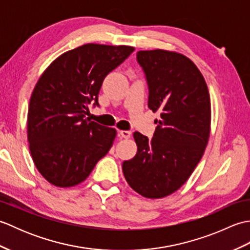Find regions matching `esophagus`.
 <instances>
[{
	"mask_svg": "<svg viewBox=\"0 0 250 250\" xmlns=\"http://www.w3.org/2000/svg\"><path fill=\"white\" fill-rule=\"evenodd\" d=\"M119 134L121 135V137H124V139H129V137L131 136V131L121 130V131H119Z\"/></svg>",
	"mask_w": 250,
	"mask_h": 250,
	"instance_id": "obj_1",
	"label": "esophagus"
}]
</instances>
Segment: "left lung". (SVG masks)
Masks as SVG:
<instances>
[{
  "label": "left lung",
  "instance_id": "left-lung-1",
  "mask_svg": "<svg viewBox=\"0 0 250 250\" xmlns=\"http://www.w3.org/2000/svg\"><path fill=\"white\" fill-rule=\"evenodd\" d=\"M148 83V107L161 119L153 137L134 132L137 152L122 163L130 187L148 199L172 194L187 182L208 143L210 99L200 70L189 58L162 49L136 55Z\"/></svg>",
  "mask_w": 250,
  "mask_h": 250
}]
</instances>
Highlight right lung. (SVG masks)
<instances>
[{"mask_svg":"<svg viewBox=\"0 0 250 250\" xmlns=\"http://www.w3.org/2000/svg\"><path fill=\"white\" fill-rule=\"evenodd\" d=\"M134 47L84 44L51 62L32 92L28 141L32 159L47 182L61 188L83 183L113 146L114 128L86 118L104 78Z\"/></svg>","mask_w":250,"mask_h":250,"instance_id":"add662e5","label":"right lung"}]
</instances>
